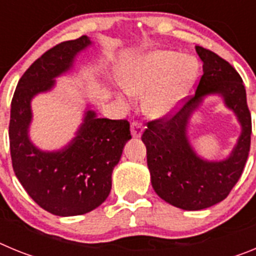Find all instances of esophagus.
I'll return each mask as SVG.
<instances>
[{"mask_svg":"<svg viewBox=\"0 0 256 256\" xmlns=\"http://www.w3.org/2000/svg\"><path fill=\"white\" fill-rule=\"evenodd\" d=\"M130 132H132L133 137H141L142 132H144V126L140 122H133L130 124Z\"/></svg>","mask_w":256,"mask_h":256,"instance_id":"34e87169","label":"esophagus"}]
</instances>
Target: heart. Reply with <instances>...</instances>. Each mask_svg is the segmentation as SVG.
<instances>
[{
  "mask_svg": "<svg viewBox=\"0 0 256 256\" xmlns=\"http://www.w3.org/2000/svg\"><path fill=\"white\" fill-rule=\"evenodd\" d=\"M196 69V61L188 56L173 51L151 52L124 74L122 84L132 96L146 94V112L151 116H162L177 105Z\"/></svg>",
  "mask_w": 256,
  "mask_h": 256,
  "instance_id": "1",
  "label": "heart"
}]
</instances>
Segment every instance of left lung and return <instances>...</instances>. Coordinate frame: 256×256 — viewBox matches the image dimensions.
<instances>
[{"label":"left lung","instance_id":"8db88e82","mask_svg":"<svg viewBox=\"0 0 256 256\" xmlns=\"http://www.w3.org/2000/svg\"><path fill=\"white\" fill-rule=\"evenodd\" d=\"M196 52L204 62L196 91L183 97L174 112L148 122L141 137L154 190L162 200L184 210L206 209L230 195L245 168L252 142V114L241 76L216 52L201 46H196ZM210 93L224 96L243 126L230 158L216 163L196 156L186 136L189 114Z\"/></svg>","mask_w":256,"mask_h":256}]
</instances>
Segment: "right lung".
<instances>
[{"label":"right lung","instance_id":"obj_1","mask_svg":"<svg viewBox=\"0 0 256 256\" xmlns=\"http://www.w3.org/2000/svg\"><path fill=\"white\" fill-rule=\"evenodd\" d=\"M88 44L87 36H82L44 52L19 79L11 101L8 137L15 176L42 209L58 216H80L102 204L112 190V169L132 138L126 119L112 120L87 112L78 136L65 150L42 152L29 141L32 97L50 90L54 78L66 72Z\"/></svg>","mask_w":256,"mask_h":256}]
</instances>
